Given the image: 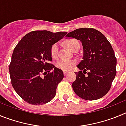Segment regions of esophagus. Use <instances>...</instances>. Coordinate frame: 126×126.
I'll use <instances>...</instances> for the list:
<instances>
[{
	"instance_id": "obj_1",
	"label": "esophagus",
	"mask_w": 126,
	"mask_h": 126,
	"mask_svg": "<svg viewBox=\"0 0 126 126\" xmlns=\"http://www.w3.org/2000/svg\"><path fill=\"white\" fill-rule=\"evenodd\" d=\"M63 72H64V75H65V76H66L67 74H68V73H69L68 71H63Z\"/></svg>"
}]
</instances>
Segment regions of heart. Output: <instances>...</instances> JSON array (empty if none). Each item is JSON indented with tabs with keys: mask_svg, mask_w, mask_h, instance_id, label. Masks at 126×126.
<instances>
[{
	"mask_svg": "<svg viewBox=\"0 0 126 126\" xmlns=\"http://www.w3.org/2000/svg\"><path fill=\"white\" fill-rule=\"evenodd\" d=\"M65 45L71 50H74L76 48L79 47V43L75 39H69L65 42ZM59 44L58 43H54L50 48L51 56L53 59L57 58L59 55ZM77 63L76 60L68 59H61L57 62L56 65L58 68L61 69L64 71H69L73 68Z\"/></svg>",
	"mask_w": 126,
	"mask_h": 126,
	"instance_id": "b5f03b06",
	"label": "heart"
}]
</instances>
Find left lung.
Listing matches in <instances>:
<instances>
[{"label":"left lung","instance_id":"left-lung-1","mask_svg":"<svg viewBox=\"0 0 126 126\" xmlns=\"http://www.w3.org/2000/svg\"><path fill=\"white\" fill-rule=\"evenodd\" d=\"M66 38H75L82 43L83 60L74 72V93L86 100L102 98L108 93L116 75L117 59L107 38L93 28H79L70 32Z\"/></svg>","mask_w":126,"mask_h":126}]
</instances>
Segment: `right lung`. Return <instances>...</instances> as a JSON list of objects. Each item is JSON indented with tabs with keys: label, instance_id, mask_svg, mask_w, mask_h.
<instances>
[{
	"label": "right lung",
	"instance_id": "right-lung-1",
	"mask_svg": "<svg viewBox=\"0 0 126 126\" xmlns=\"http://www.w3.org/2000/svg\"><path fill=\"white\" fill-rule=\"evenodd\" d=\"M67 33L34 31L23 36L16 46L9 65L11 84L27 103L40 105L55 97L64 74L49 63L52 61L50 48Z\"/></svg>",
	"mask_w": 126,
	"mask_h": 126
}]
</instances>
